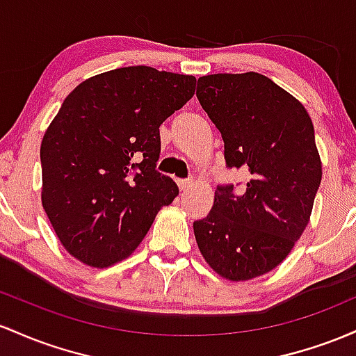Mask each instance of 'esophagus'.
<instances>
[{
  "label": "esophagus",
  "instance_id": "34e87169",
  "mask_svg": "<svg viewBox=\"0 0 356 356\" xmlns=\"http://www.w3.org/2000/svg\"><path fill=\"white\" fill-rule=\"evenodd\" d=\"M179 190H188L193 186V179H178Z\"/></svg>",
  "mask_w": 356,
  "mask_h": 356
}]
</instances>
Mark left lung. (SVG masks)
<instances>
[{
    "label": "left lung",
    "mask_w": 356,
    "mask_h": 356,
    "mask_svg": "<svg viewBox=\"0 0 356 356\" xmlns=\"http://www.w3.org/2000/svg\"><path fill=\"white\" fill-rule=\"evenodd\" d=\"M197 97L220 131L227 166L250 178L238 195L232 185L215 191L195 238L220 277L250 281L281 264L309 223L323 175L313 122L294 95L257 72L203 75Z\"/></svg>",
    "instance_id": "1"
}]
</instances>
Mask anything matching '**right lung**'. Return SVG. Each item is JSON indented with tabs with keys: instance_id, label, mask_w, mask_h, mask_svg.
<instances>
[{
	"instance_id": "right-lung-1",
	"label": "right lung",
	"mask_w": 356,
	"mask_h": 356,
	"mask_svg": "<svg viewBox=\"0 0 356 356\" xmlns=\"http://www.w3.org/2000/svg\"><path fill=\"white\" fill-rule=\"evenodd\" d=\"M197 79L122 67L79 83L40 146L42 205L60 243L104 269L134 252L178 186L158 173L159 126L193 97Z\"/></svg>"
}]
</instances>
